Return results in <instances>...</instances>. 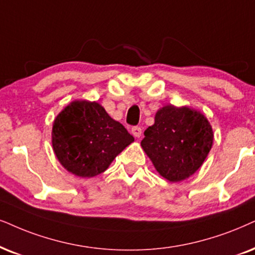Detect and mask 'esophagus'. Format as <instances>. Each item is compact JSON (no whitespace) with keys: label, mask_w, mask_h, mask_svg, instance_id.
Wrapping results in <instances>:
<instances>
[{"label":"esophagus","mask_w":255,"mask_h":255,"mask_svg":"<svg viewBox=\"0 0 255 255\" xmlns=\"http://www.w3.org/2000/svg\"><path fill=\"white\" fill-rule=\"evenodd\" d=\"M131 134H133L134 137L140 138L141 134H142V129H141L140 127H133L131 128Z\"/></svg>","instance_id":"34e87169"}]
</instances>
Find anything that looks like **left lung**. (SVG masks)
Wrapping results in <instances>:
<instances>
[{
    "label": "left lung",
    "instance_id": "8db88e82",
    "mask_svg": "<svg viewBox=\"0 0 255 255\" xmlns=\"http://www.w3.org/2000/svg\"><path fill=\"white\" fill-rule=\"evenodd\" d=\"M141 147L156 172L170 182L192 176L213 146V129L202 113L187 106L167 105L144 130Z\"/></svg>",
    "mask_w": 255,
    "mask_h": 255
}]
</instances>
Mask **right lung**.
Segmentation results:
<instances>
[{
  "label": "right lung",
  "instance_id": "1",
  "mask_svg": "<svg viewBox=\"0 0 255 255\" xmlns=\"http://www.w3.org/2000/svg\"><path fill=\"white\" fill-rule=\"evenodd\" d=\"M134 141L120 122L108 115L99 102L75 100L53 122L51 144L63 166L79 178H93L111 166Z\"/></svg>",
  "mask_w": 255,
  "mask_h": 255
}]
</instances>
